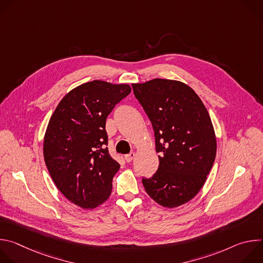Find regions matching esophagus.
Returning <instances> with one entry per match:
<instances>
[{"label":"esophagus","instance_id":"34e87169","mask_svg":"<svg viewBox=\"0 0 263 263\" xmlns=\"http://www.w3.org/2000/svg\"><path fill=\"white\" fill-rule=\"evenodd\" d=\"M135 156H136V154H135L134 152H132V153H130V154H127V155L125 156V159H126L127 162H131V161L135 158Z\"/></svg>","mask_w":263,"mask_h":263}]
</instances>
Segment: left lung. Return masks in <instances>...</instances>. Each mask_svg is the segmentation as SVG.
<instances>
[{"instance_id": "1", "label": "left lung", "mask_w": 263, "mask_h": 263, "mask_svg": "<svg viewBox=\"0 0 263 263\" xmlns=\"http://www.w3.org/2000/svg\"><path fill=\"white\" fill-rule=\"evenodd\" d=\"M153 126L159 166L142 177L146 194L159 205L178 207L203 187L216 155V139L208 111L199 96L182 82L153 79L132 84Z\"/></svg>"}]
</instances>
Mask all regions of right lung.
Here are the masks:
<instances>
[{"mask_svg":"<svg viewBox=\"0 0 263 263\" xmlns=\"http://www.w3.org/2000/svg\"><path fill=\"white\" fill-rule=\"evenodd\" d=\"M130 91L128 84L84 83L60 101L50 119L46 165L61 194L79 207L95 208L111 194L121 165L109 155L106 119Z\"/></svg>","mask_w":263,"mask_h":263,"instance_id":"add662e5","label":"right lung"}]
</instances>
